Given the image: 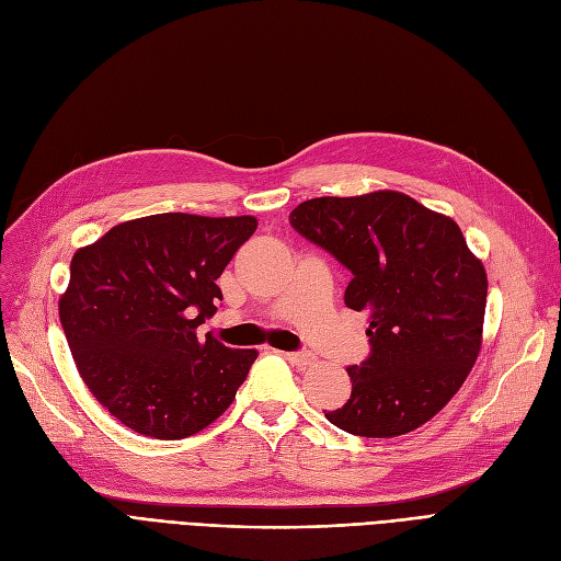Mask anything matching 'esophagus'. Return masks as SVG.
<instances>
[{
    "label": "esophagus",
    "instance_id": "esophagus-1",
    "mask_svg": "<svg viewBox=\"0 0 561 561\" xmlns=\"http://www.w3.org/2000/svg\"><path fill=\"white\" fill-rule=\"evenodd\" d=\"M284 356L291 360L294 366H298V368H307V366H312L314 360H317V356L312 354V352H284Z\"/></svg>",
    "mask_w": 561,
    "mask_h": 561
}]
</instances>
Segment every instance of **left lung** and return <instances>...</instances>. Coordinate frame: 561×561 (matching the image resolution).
Here are the masks:
<instances>
[{"label": "left lung", "instance_id": "obj_1", "mask_svg": "<svg viewBox=\"0 0 561 561\" xmlns=\"http://www.w3.org/2000/svg\"><path fill=\"white\" fill-rule=\"evenodd\" d=\"M291 226L352 273L345 305L366 312L370 354L327 420L364 438L410 433L459 391L482 345L486 273L459 226L399 191L300 203Z\"/></svg>", "mask_w": 561, "mask_h": 561}]
</instances>
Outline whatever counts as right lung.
<instances>
[{"instance_id": "obj_1", "label": "right lung", "mask_w": 561, "mask_h": 561, "mask_svg": "<svg viewBox=\"0 0 561 561\" xmlns=\"http://www.w3.org/2000/svg\"><path fill=\"white\" fill-rule=\"evenodd\" d=\"M254 216L153 214L79 249L60 323L90 393L128 428L179 440L228 410L256 350H230L195 329L224 300L216 279Z\"/></svg>"}]
</instances>
